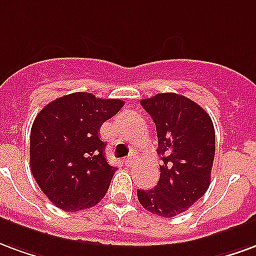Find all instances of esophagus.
<instances>
[{
    "label": "esophagus",
    "instance_id": "obj_1",
    "mask_svg": "<svg viewBox=\"0 0 256 256\" xmlns=\"http://www.w3.org/2000/svg\"><path fill=\"white\" fill-rule=\"evenodd\" d=\"M134 161H135V158H134V156H128V158H126V160H124L126 166H130V165L134 164Z\"/></svg>",
    "mask_w": 256,
    "mask_h": 256
}]
</instances>
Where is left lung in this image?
Listing matches in <instances>:
<instances>
[{"mask_svg":"<svg viewBox=\"0 0 256 256\" xmlns=\"http://www.w3.org/2000/svg\"><path fill=\"white\" fill-rule=\"evenodd\" d=\"M156 122L161 176L152 190H138L147 212L165 218L187 212L210 186L216 132L206 110L187 96L162 92L140 100Z\"/></svg>","mask_w":256,"mask_h":256,"instance_id":"8db88e82","label":"left lung"}]
</instances>
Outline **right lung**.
Masks as SVG:
<instances>
[{"label": "right lung", "instance_id": "obj_1", "mask_svg": "<svg viewBox=\"0 0 256 256\" xmlns=\"http://www.w3.org/2000/svg\"><path fill=\"white\" fill-rule=\"evenodd\" d=\"M124 106L74 92L50 102L34 120L30 136L31 172L49 200L65 212L95 206L109 190L117 168L105 158L100 126Z\"/></svg>", "mask_w": 256, "mask_h": 256}]
</instances>
